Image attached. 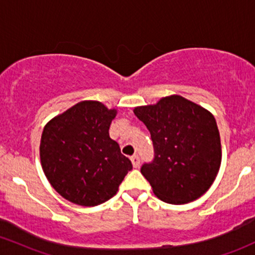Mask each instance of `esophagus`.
Wrapping results in <instances>:
<instances>
[{
	"mask_svg": "<svg viewBox=\"0 0 255 255\" xmlns=\"http://www.w3.org/2000/svg\"><path fill=\"white\" fill-rule=\"evenodd\" d=\"M130 161H132V165L133 167H139V163H140V159H139L138 155H133L132 157H130Z\"/></svg>",
	"mask_w": 255,
	"mask_h": 255,
	"instance_id": "34e87169",
	"label": "esophagus"
}]
</instances>
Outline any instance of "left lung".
Here are the masks:
<instances>
[{
    "label": "left lung",
    "mask_w": 255,
    "mask_h": 255,
    "mask_svg": "<svg viewBox=\"0 0 255 255\" xmlns=\"http://www.w3.org/2000/svg\"><path fill=\"white\" fill-rule=\"evenodd\" d=\"M151 135L154 160L140 168L159 199L187 204L211 187L221 165V140L211 112L181 95L133 110Z\"/></svg>",
    "instance_id": "left-lung-1"
}]
</instances>
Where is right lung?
<instances>
[{
  "instance_id": "right-lung-1",
  "label": "right lung",
  "mask_w": 255,
  "mask_h": 255,
  "mask_svg": "<svg viewBox=\"0 0 255 255\" xmlns=\"http://www.w3.org/2000/svg\"><path fill=\"white\" fill-rule=\"evenodd\" d=\"M116 109L84 100L50 120L40 141L45 176L64 199L96 206L111 199L132 162L121 154L109 129Z\"/></svg>"
}]
</instances>
